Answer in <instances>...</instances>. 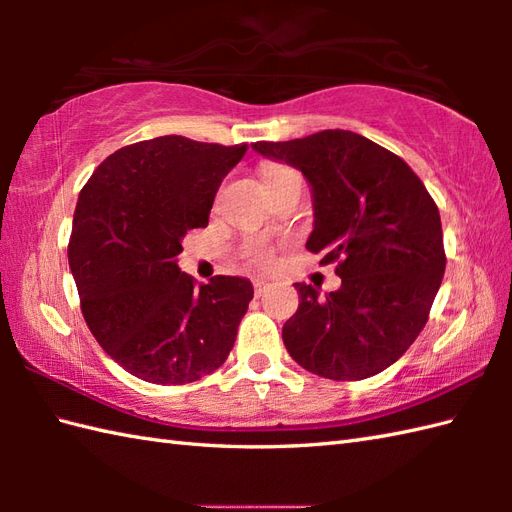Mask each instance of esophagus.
<instances>
[{
    "label": "esophagus",
    "mask_w": 512,
    "mask_h": 512,
    "mask_svg": "<svg viewBox=\"0 0 512 512\" xmlns=\"http://www.w3.org/2000/svg\"><path fill=\"white\" fill-rule=\"evenodd\" d=\"M253 286H255V297H262L264 295V292L268 290V281L266 279H255L253 281Z\"/></svg>",
    "instance_id": "34e87169"
}]
</instances>
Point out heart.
I'll return each instance as SVG.
<instances>
[{
	"label": "heart",
	"mask_w": 512,
	"mask_h": 512,
	"mask_svg": "<svg viewBox=\"0 0 512 512\" xmlns=\"http://www.w3.org/2000/svg\"><path fill=\"white\" fill-rule=\"evenodd\" d=\"M286 173H295V171L288 169V167L275 165V167H268V169H266V178H268V182H270V180H275V178L286 176ZM244 255L250 259V262L257 264V266L273 264V248H270L266 242H262V239H257V242H250V244L244 248Z\"/></svg>",
	"instance_id": "obj_1"
}]
</instances>
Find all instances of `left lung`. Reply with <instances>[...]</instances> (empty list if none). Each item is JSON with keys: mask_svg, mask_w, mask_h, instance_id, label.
<instances>
[{"mask_svg": "<svg viewBox=\"0 0 512 512\" xmlns=\"http://www.w3.org/2000/svg\"><path fill=\"white\" fill-rule=\"evenodd\" d=\"M253 149L303 173L314 209L306 248L339 262L330 295L295 284L299 308L281 330L288 354L332 380L380 374L418 339L442 284L436 202L405 160L347 129Z\"/></svg>", "mask_w": 512, "mask_h": 512, "instance_id": "8db88e82", "label": "left lung"}]
</instances>
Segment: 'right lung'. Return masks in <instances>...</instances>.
Here are the masks:
<instances>
[{
	"mask_svg": "<svg viewBox=\"0 0 512 512\" xmlns=\"http://www.w3.org/2000/svg\"><path fill=\"white\" fill-rule=\"evenodd\" d=\"M248 145L160 136L105 158L76 202L68 262L94 339L154 385L193 383L233 350L253 299L244 277L200 288L178 268L182 239L209 224L226 173Z\"/></svg>",
	"mask_w": 512,
	"mask_h": 512,
	"instance_id": "right-lung-1",
	"label": "right lung"
}]
</instances>
